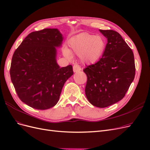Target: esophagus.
Here are the masks:
<instances>
[{"mask_svg": "<svg viewBox=\"0 0 150 150\" xmlns=\"http://www.w3.org/2000/svg\"><path fill=\"white\" fill-rule=\"evenodd\" d=\"M73 70H74V72H78V71H79L81 70V67L79 66V65H76V64H75L74 66H73Z\"/></svg>", "mask_w": 150, "mask_h": 150, "instance_id": "34e87169", "label": "esophagus"}]
</instances>
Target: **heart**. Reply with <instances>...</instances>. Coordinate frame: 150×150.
<instances>
[{
	"instance_id": "b5f03b06",
	"label": "heart",
	"mask_w": 150,
	"mask_h": 150,
	"mask_svg": "<svg viewBox=\"0 0 150 150\" xmlns=\"http://www.w3.org/2000/svg\"><path fill=\"white\" fill-rule=\"evenodd\" d=\"M70 50H63L64 56L68 59H72L71 53L79 56L81 62L86 64H95L102 56L106 47L105 38L100 35L81 33L71 39Z\"/></svg>"
}]
</instances>
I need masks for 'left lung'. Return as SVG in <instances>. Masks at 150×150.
I'll return each instance as SVG.
<instances>
[{
  "mask_svg": "<svg viewBox=\"0 0 150 150\" xmlns=\"http://www.w3.org/2000/svg\"><path fill=\"white\" fill-rule=\"evenodd\" d=\"M99 31L107 38L105 50L98 62L83 71L88 100L95 107L105 108L125 97L134 79L135 67L133 52L118 32Z\"/></svg>",
  "mask_w": 150,
  "mask_h": 150,
  "instance_id": "left-lung-1",
  "label": "left lung"
}]
</instances>
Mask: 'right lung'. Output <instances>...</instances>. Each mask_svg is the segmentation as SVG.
<instances>
[{"mask_svg": "<svg viewBox=\"0 0 150 150\" xmlns=\"http://www.w3.org/2000/svg\"><path fill=\"white\" fill-rule=\"evenodd\" d=\"M63 36L57 29H44L29 34L13 55L10 74L21 100L37 110L54 107L64 83L74 74L71 65L60 67L56 48Z\"/></svg>", "mask_w": 150, "mask_h": 150, "instance_id": "right-lung-1", "label": "right lung"}]
</instances>
